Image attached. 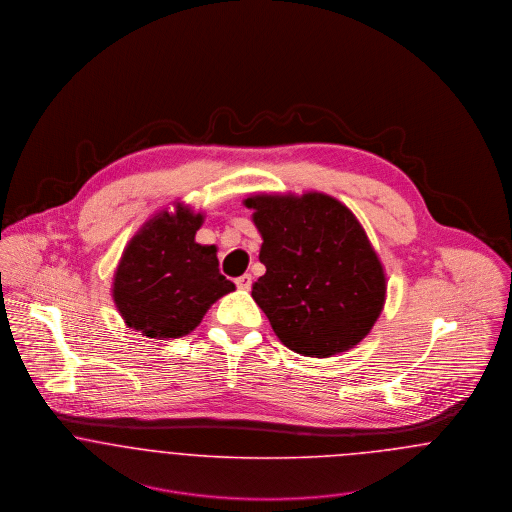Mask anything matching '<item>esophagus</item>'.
I'll list each match as a JSON object with an SVG mask.
<instances>
[{
  "label": "esophagus",
  "mask_w": 512,
  "mask_h": 512,
  "mask_svg": "<svg viewBox=\"0 0 512 512\" xmlns=\"http://www.w3.org/2000/svg\"><path fill=\"white\" fill-rule=\"evenodd\" d=\"M235 283H237V287H239V289L248 291V289L252 287V275H250V273H244V275L235 279Z\"/></svg>",
  "instance_id": "esophagus-1"
}]
</instances>
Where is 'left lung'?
<instances>
[{"label": "left lung", "instance_id": "1", "mask_svg": "<svg viewBox=\"0 0 512 512\" xmlns=\"http://www.w3.org/2000/svg\"><path fill=\"white\" fill-rule=\"evenodd\" d=\"M262 235L266 273L252 298L279 341L327 358L358 345L374 327L387 279L364 227L323 192L252 194L244 200Z\"/></svg>", "mask_w": 512, "mask_h": 512}]
</instances>
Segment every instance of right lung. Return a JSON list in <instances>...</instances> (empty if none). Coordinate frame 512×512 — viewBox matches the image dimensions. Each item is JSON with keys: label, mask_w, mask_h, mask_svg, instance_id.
Returning <instances> with one entry per match:
<instances>
[{"label": "right lung", "mask_w": 512, "mask_h": 512, "mask_svg": "<svg viewBox=\"0 0 512 512\" xmlns=\"http://www.w3.org/2000/svg\"><path fill=\"white\" fill-rule=\"evenodd\" d=\"M204 214L177 202L162 210L127 244L113 275V302L129 327L150 339L190 333L235 283L219 273L217 248L198 244Z\"/></svg>", "instance_id": "obj_1"}]
</instances>
